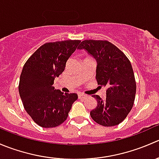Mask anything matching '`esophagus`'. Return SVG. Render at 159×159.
<instances>
[{"instance_id":"esophagus-1","label":"esophagus","mask_w":159,"mask_h":159,"mask_svg":"<svg viewBox=\"0 0 159 159\" xmlns=\"http://www.w3.org/2000/svg\"><path fill=\"white\" fill-rule=\"evenodd\" d=\"M86 97H87V95H86V94H78V98H79V99L85 98Z\"/></svg>"}]
</instances>
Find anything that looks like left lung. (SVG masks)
<instances>
[{"label":"left lung","instance_id":"left-lung-1","mask_svg":"<svg viewBox=\"0 0 159 159\" xmlns=\"http://www.w3.org/2000/svg\"><path fill=\"white\" fill-rule=\"evenodd\" d=\"M78 49H84L97 61L98 84L106 86V98L93 95L97 106L91 111L92 119L102 126L120 124L134 105L136 83L131 62L125 54L108 41L84 40Z\"/></svg>","mask_w":159,"mask_h":159}]
</instances>
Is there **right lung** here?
Instances as JSON below:
<instances>
[{"mask_svg": "<svg viewBox=\"0 0 159 159\" xmlns=\"http://www.w3.org/2000/svg\"><path fill=\"white\" fill-rule=\"evenodd\" d=\"M81 41L46 43L25 64L18 90L24 108L36 124L43 128L60 125L67 119L72 104L78 99L75 93L54 89V78L65 70L66 62Z\"/></svg>", "mask_w": 159, "mask_h": 159, "instance_id": "right-lung-1", "label": "right lung"}]
</instances>
